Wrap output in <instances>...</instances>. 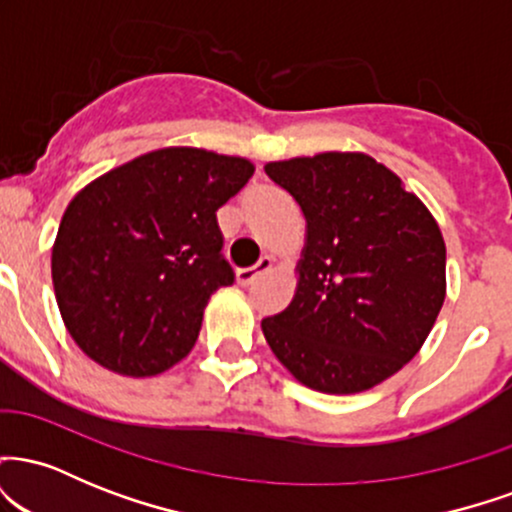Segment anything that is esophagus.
<instances>
[{"label": "esophagus", "instance_id": "34e87169", "mask_svg": "<svg viewBox=\"0 0 512 512\" xmlns=\"http://www.w3.org/2000/svg\"><path fill=\"white\" fill-rule=\"evenodd\" d=\"M245 272H248V269H238V279H240V281L248 279V276H245Z\"/></svg>", "mask_w": 512, "mask_h": 512}]
</instances>
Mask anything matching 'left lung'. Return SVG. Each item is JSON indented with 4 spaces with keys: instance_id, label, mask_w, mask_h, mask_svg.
<instances>
[{
    "instance_id": "obj_1",
    "label": "left lung",
    "mask_w": 512,
    "mask_h": 512,
    "mask_svg": "<svg viewBox=\"0 0 512 512\" xmlns=\"http://www.w3.org/2000/svg\"><path fill=\"white\" fill-rule=\"evenodd\" d=\"M252 173L243 156L166 146L76 192L52 245V286L91 361L151 378L190 354L211 293L233 284L216 211Z\"/></svg>"
}]
</instances>
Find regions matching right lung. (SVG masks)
Returning <instances> with one entry per match:
<instances>
[{"instance_id": "right-lung-1", "label": "right lung", "mask_w": 512, "mask_h": 512, "mask_svg": "<svg viewBox=\"0 0 512 512\" xmlns=\"http://www.w3.org/2000/svg\"><path fill=\"white\" fill-rule=\"evenodd\" d=\"M264 173L303 211L305 243L284 313L264 317L298 383L356 395L421 351L445 301V240L426 204L361 151L272 161Z\"/></svg>"}]
</instances>
